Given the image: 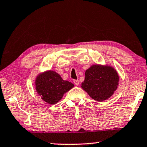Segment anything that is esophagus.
I'll return each instance as SVG.
<instances>
[{
    "mask_svg": "<svg viewBox=\"0 0 147 147\" xmlns=\"http://www.w3.org/2000/svg\"><path fill=\"white\" fill-rule=\"evenodd\" d=\"M73 82H74V84L76 85V86H78V85H79V81H78V80H74Z\"/></svg>",
    "mask_w": 147,
    "mask_h": 147,
    "instance_id": "34e87169",
    "label": "esophagus"
}]
</instances>
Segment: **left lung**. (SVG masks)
Listing matches in <instances>:
<instances>
[{
	"label": "left lung",
	"mask_w": 147,
	"mask_h": 147,
	"mask_svg": "<svg viewBox=\"0 0 147 147\" xmlns=\"http://www.w3.org/2000/svg\"><path fill=\"white\" fill-rule=\"evenodd\" d=\"M119 80V74L114 67L109 65H92L85 71L81 88L96 101L104 102L114 94Z\"/></svg>",
	"instance_id": "8db88e82"
}]
</instances>
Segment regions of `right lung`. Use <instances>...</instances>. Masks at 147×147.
I'll use <instances>...</instances> for the list:
<instances>
[{
    "label": "right lung",
    "instance_id": "1",
    "mask_svg": "<svg viewBox=\"0 0 147 147\" xmlns=\"http://www.w3.org/2000/svg\"><path fill=\"white\" fill-rule=\"evenodd\" d=\"M74 86L53 70L39 73L35 79V88L38 94L43 101L51 105L59 102L63 95Z\"/></svg>",
    "mask_w": 147,
    "mask_h": 147
}]
</instances>
